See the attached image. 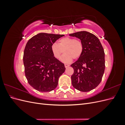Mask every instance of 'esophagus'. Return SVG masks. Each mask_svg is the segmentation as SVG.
<instances>
[{
	"instance_id": "obj_1",
	"label": "esophagus",
	"mask_w": 125,
	"mask_h": 125,
	"mask_svg": "<svg viewBox=\"0 0 125 125\" xmlns=\"http://www.w3.org/2000/svg\"><path fill=\"white\" fill-rule=\"evenodd\" d=\"M65 67L66 68H67V67H68L69 66V64H67V63H65Z\"/></svg>"
}]
</instances>
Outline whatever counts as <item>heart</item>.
Wrapping results in <instances>:
<instances>
[{
	"label": "heart",
	"mask_w": 125,
	"mask_h": 125,
	"mask_svg": "<svg viewBox=\"0 0 125 125\" xmlns=\"http://www.w3.org/2000/svg\"><path fill=\"white\" fill-rule=\"evenodd\" d=\"M51 51L55 57L59 59L62 53L61 61L64 63H69L73 58L78 59L83 51V45L79 40L70 37H65L59 41L58 44L54 43L52 45Z\"/></svg>",
	"instance_id": "heart-1"
}]
</instances>
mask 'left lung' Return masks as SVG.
Masks as SVG:
<instances>
[{"label": "left lung", "mask_w": 125, "mask_h": 125, "mask_svg": "<svg viewBox=\"0 0 125 125\" xmlns=\"http://www.w3.org/2000/svg\"><path fill=\"white\" fill-rule=\"evenodd\" d=\"M79 39L83 45L82 55L71 64L74 73L71 81L74 88L80 91L88 92L101 82L105 70V53L100 40L93 34L81 31L70 34Z\"/></svg>", "instance_id": "left-lung-1"}]
</instances>
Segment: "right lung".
I'll list each match as a JSON object with an SVG mask.
<instances>
[{
  "label": "right lung",
  "instance_id": "1",
  "mask_svg": "<svg viewBox=\"0 0 125 125\" xmlns=\"http://www.w3.org/2000/svg\"><path fill=\"white\" fill-rule=\"evenodd\" d=\"M64 35L40 33L26 44L23 54L25 77L29 84L40 92H50L58 85L65 71L64 64L56 59L52 45Z\"/></svg>",
  "mask_w": 125,
  "mask_h": 125
}]
</instances>
